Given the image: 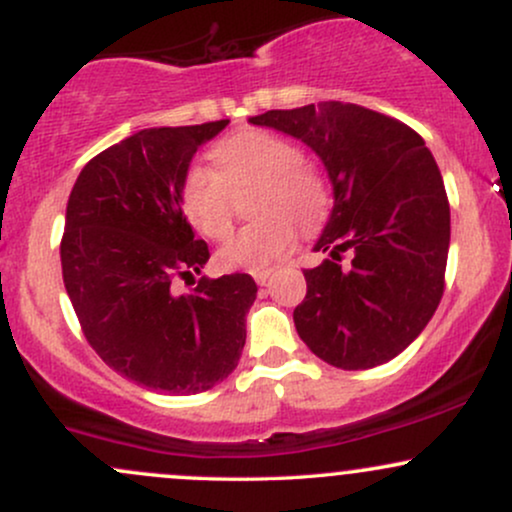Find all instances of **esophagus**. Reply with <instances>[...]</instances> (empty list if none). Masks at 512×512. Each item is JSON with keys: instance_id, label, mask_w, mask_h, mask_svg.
I'll use <instances>...</instances> for the list:
<instances>
[{"instance_id": "34e87169", "label": "esophagus", "mask_w": 512, "mask_h": 512, "mask_svg": "<svg viewBox=\"0 0 512 512\" xmlns=\"http://www.w3.org/2000/svg\"><path fill=\"white\" fill-rule=\"evenodd\" d=\"M272 274H274L272 269H262V272H252V279H255L260 286H264L269 279H272Z\"/></svg>"}]
</instances>
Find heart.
<instances>
[{"instance_id": "obj_1", "label": "heart", "mask_w": 512, "mask_h": 512, "mask_svg": "<svg viewBox=\"0 0 512 512\" xmlns=\"http://www.w3.org/2000/svg\"><path fill=\"white\" fill-rule=\"evenodd\" d=\"M216 170L190 166L180 180V207L204 238L221 240L233 226V195L257 185L250 214L260 216L216 252L226 272H262L291 250L298 228L313 233L327 221L332 192L325 173L281 134L248 132L221 139L211 151Z\"/></svg>"}]
</instances>
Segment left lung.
<instances>
[{"label": "left lung", "instance_id": "obj_1", "mask_svg": "<svg viewBox=\"0 0 512 512\" xmlns=\"http://www.w3.org/2000/svg\"><path fill=\"white\" fill-rule=\"evenodd\" d=\"M250 122L308 144L334 187L315 245L332 257L303 269L308 293L293 310L301 339L344 370L402 354L443 298L450 248L448 195L424 139L395 117L342 101L267 110Z\"/></svg>", "mask_w": 512, "mask_h": 512}]
</instances>
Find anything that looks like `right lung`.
Returning a JSON list of instances; mask_svg holds the SVG:
<instances>
[{
  "mask_svg": "<svg viewBox=\"0 0 512 512\" xmlns=\"http://www.w3.org/2000/svg\"><path fill=\"white\" fill-rule=\"evenodd\" d=\"M226 125L142 129L93 156L67 202L62 276L86 342L122 378L168 395H197L233 373L257 296L250 274L175 289L209 262L182 214V173Z\"/></svg>",
  "mask_w": 512,
  "mask_h": 512,
  "instance_id": "add662e5",
  "label": "right lung"
}]
</instances>
